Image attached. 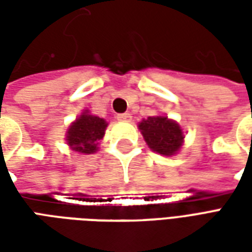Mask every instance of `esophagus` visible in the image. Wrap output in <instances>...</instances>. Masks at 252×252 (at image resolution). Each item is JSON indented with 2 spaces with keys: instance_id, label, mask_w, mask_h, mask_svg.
<instances>
[{
  "instance_id": "1",
  "label": "esophagus",
  "mask_w": 252,
  "mask_h": 252,
  "mask_svg": "<svg viewBox=\"0 0 252 252\" xmlns=\"http://www.w3.org/2000/svg\"><path fill=\"white\" fill-rule=\"evenodd\" d=\"M116 117H117L119 121H131L132 119L131 113H120V115H117Z\"/></svg>"
}]
</instances>
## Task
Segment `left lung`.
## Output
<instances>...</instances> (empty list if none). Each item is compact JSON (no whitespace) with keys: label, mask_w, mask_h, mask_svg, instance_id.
Listing matches in <instances>:
<instances>
[{"label":"left lung","mask_w":252,"mask_h":252,"mask_svg":"<svg viewBox=\"0 0 252 252\" xmlns=\"http://www.w3.org/2000/svg\"><path fill=\"white\" fill-rule=\"evenodd\" d=\"M139 129L148 147L160 155H174L184 142L181 126L164 116L148 117L139 124Z\"/></svg>","instance_id":"8db88e82"}]
</instances>
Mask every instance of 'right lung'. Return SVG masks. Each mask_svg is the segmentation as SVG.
<instances>
[{
	"label": "right lung",
	"mask_w": 252,
	"mask_h": 252,
	"mask_svg": "<svg viewBox=\"0 0 252 252\" xmlns=\"http://www.w3.org/2000/svg\"><path fill=\"white\" fill-rule=\"evenodd\" d=\"M106 121L97 116L81 115L67 131V144L78 153L93 154L98 150V142L104 137Z\"/></svg>",
	"instance_id": "add662e5"
}]
</instances>
